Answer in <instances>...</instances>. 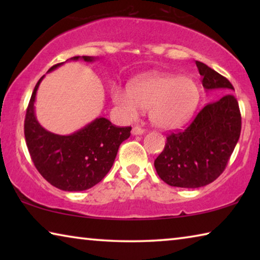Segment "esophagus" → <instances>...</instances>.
Instances as JSON below:
<instances>
[{"instance_id":"34e87169","label":"esophagus","mask_w":260,"mask_h":260,"mask_svg":"<svg viewBox=\"0 0 260 260\" xmlns=\"http://www.w3.org/2000/svg\"><path fill=\"white\" fill-rule=\"evenodd\" d=\"M144 133V129L141 128L140 126H134L133 128H132V134L133 135H141Z\"/></svg>"}]
</instances>
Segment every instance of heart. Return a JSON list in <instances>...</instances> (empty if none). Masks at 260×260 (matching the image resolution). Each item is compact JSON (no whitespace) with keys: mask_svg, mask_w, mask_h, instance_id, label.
Returning <instances> with one entry per match:
<instances>
[{"mask_svg":"<svg viewBox=\"0 0 260 260\" xmlns=\"http://www.w3.org/2000/svg\"><path fill=\"white\" fill-rule=\"evenodd\" d=\"M200 88L189 77L175 74H148L135 79L128 91L116 89L113 102L126 116L133 118L138 108L149 109V118L162 129L183 126L195 112L200 101Z\"/></svg>","mask_w":260,"mask_h":260,"instance_id":"1","label":"heart"}]
</instances>
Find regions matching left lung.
Returning a JSON list of instances; mask_svg holds the SVG:
<instances>
[{"label":"left lung","instance_id":"1","mask_svg":"<svg viewBox=\"0 0 260 260\" xmlns=\"http://www.w3.org/2000/svg\"><path fill=\"white\" fill-rule=\"evenodd\" d=\"M206 90L221 89L222 98L206 104L183 131L167 135L164 150L155 159L162 181L173 187L200 188L213 182L230 160L241 134L239 102L228 79L196 60Z\"/></svg>","mask_w":260,"mask_h":260}]
</instances>
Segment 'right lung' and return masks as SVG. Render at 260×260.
I'll use <instances>...</instances> for the list:
<instances>
[{
	"instance_id": "1",
	"label": "right lung",
	"mask_w": 260,
	"mask_h": 260,
	"mask_svg": "<svg viewBox=\"0 0 260 260\" xmlns=\"http://www.w3.org/2000/svg\"><path fill=\"white\" fill-rule=\"evenodd\" d=\"M80 58L95 59L90 56L71 59ZM61 64L54 65L48 72ZM43 77L35 85L26 110L24 133L30 158L39 173L54 187L65 191L86 190L107 175L122 141L129 138L132 127H118L100 117L71 135L48 132L39 124L34 113L35 95Z\"/></svg>"
}]
</instances>
